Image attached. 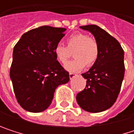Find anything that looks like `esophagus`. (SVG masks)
<instances>
[{
  "label": "esophagus",
  "instance_id": "1",
  "mask_svg": "<svg viewBox=\"0 0 134 134\" xmlns=\"http://www.w3.org/2000/svg\"><path fill=\"white\" fill-rule=\"evenodd\" d=\"M77 76V74H74V73H70L69 74V77H70V79H72V78H74V77H76Z\"/></svg>",
  "mask_w": 134,
  "mask_h": 134
}]
</instances>
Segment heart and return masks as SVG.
<instances>
[{
    "instance_id": "1",
    "label": "heart",
    "mask_w": 134,
    "mask_h": 134,
    "mask_svg": "<svg viewBox=\"0 0 134 134\" xmlns=\"http://www.w3.org/2000/svg\"><path fill=\"white\" fill-rule=\"evenodd\" d=\"M67 46L57 44L53 50L56 59L59 63L66 64L74 51V60L65 66L70 72H77L85 67L92 66L97 61L99 56V46L94 38L89 37L85 33H76L66 40Z\"/></svg>"
}]
</instances>
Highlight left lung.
I'll return each instance as SVG.
<instances>
[{
	"mask_svg": "<svg viewBox=\"0 0 134 134\" xmlns=\"http://www.w3.org/2000/svg\"><path fill=\"white\" fill-rule=\"evenodd\" d=\"M90 32L99 46V56L88 71L85 88L77 94L80 107L89 113L103 112L116 101L124 77V51L120 42L98 25L81 26Z\"/></svg>",
	"mask_w": 134,
	"mask_h": 134,
	"instance_id": "obj_1",
	"label": "left lung"
}]
</instances>
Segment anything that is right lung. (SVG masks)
I'll use <instances>...</instances> for the list:
<instances>
[{
  "label": "right lung",
  "instance_id": "right-lung-1",
  "mask_svg": "<svg viewBox=\"0 0 134 134\" xmlns=\"http://www.w3.org/2000/svg\"><path fill=\"white\" fill-rule=\"evenodd\" d=\"M66 29L44 25L24 33L14 46L10 77L19 105L40 113L51 104L56 88L69 81V73L56 59L55 46Z\"/></svg>",
  "mask_w": 134,
  "mask_h": 134
}]
</instances>
